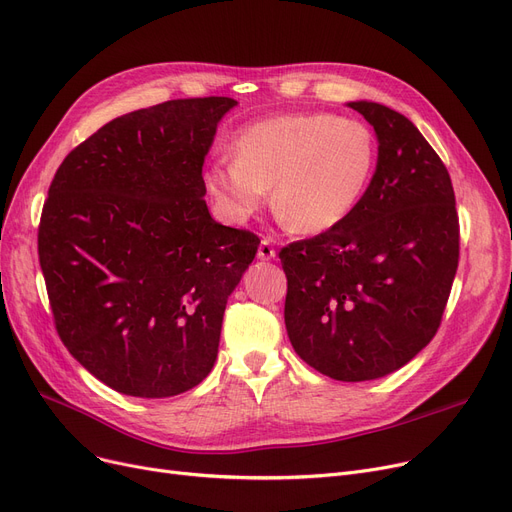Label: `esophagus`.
I'll return each instance as SVG.
<instances>
[{"instance_id":"1","label":"esophagus","mask_w":512,"mask_h":512,"mask_svg":"<svg viewBox=\"0 0 512 512\" xmlns=\"http://www.w3.org/2000/svg\"><path fill=\"white\" fill-rule=\"evenodd\" d=\"M257 257H259L261 261H270V259L276 257V249H274V245H272V240H267V238L261 240V245H259V249H257Z\"/></svg>"}]
</instances>
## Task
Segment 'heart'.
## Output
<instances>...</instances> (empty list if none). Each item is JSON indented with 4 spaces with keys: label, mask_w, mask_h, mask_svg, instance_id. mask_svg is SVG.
<instances>
[{
    "label": "heart",
    "mask_w": 512,
    "mask_h": 512,
    "mask_svg": "<svg viewBox=\"0 0 512 512\" xmlns=\"http://www.w3.org/2000/svg\"><path fill=\"white\" fill-rule=\"evenodd\" d=\"M375 139L353 118L286 114L242 128L234 157L203 172L209 197L230 222H245L274 186L280 218L301 234L340 226L359 205L375 168Z\"/></svg>",
    "instance_id": "heart-1"
}]
</instances>
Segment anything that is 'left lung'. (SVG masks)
<instances>
[{
  "label": "left lung",
  "mask_w": 512,
  "mask_h": 512,
  "mask_svg": "<svg viewBox=\"0 0 512 512\" xmlns=\"http://www.w3.org/2000/svg\"><path fill=\"white\" fill-rule=\"evenodd\" d=\"M346 105L373 126L378 164L340 226L280 251L284 324L313 369L367 382L436 336L459 265V215L446 166L409 118L375 101Z\"/></svg>",
  "instance_id": "left-lung-1"
}]
</instances>
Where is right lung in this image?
Returning <instances> with one entry per match:
<instances>
[{"mask_svg":"<svg viewBox=\"0 0 512 512\" xmlns=\"http://www.w3.org/2000/svg\"><path fill=\"white\" fill-rule=\"evenodd\" d=\"M230 97L174 99L120 116L62 161L39 226L56 328L99 382L139 398L201 384L253 232L211 218L203 161Z\"/></svg>","mask_w":512,"mask_h":512,"instance_id":"1","label":"right lung"}]
</instances>
